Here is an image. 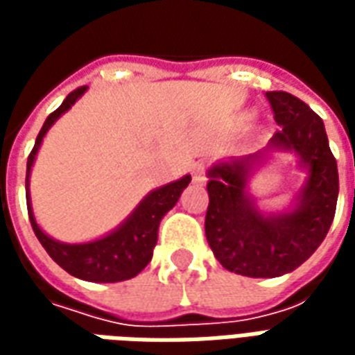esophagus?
Wrapping results in <instances>:
<instances>
[{"label": "esophagus", "mask_w": 355, "mask_h": 355, "mask_svg": "<svg viewBox=\"0 0 355 355\" xmlns=\"http://www.w3.org/2000/svg\"><path fill=\"white\" fill-rule=\"evenodd\" d=\"M192 180L196 184H205L207 177H205V167H203V163H196V165H193Z\"/></svg>", "instance_id": "obj_1"}]
</instances>
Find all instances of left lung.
Instances as JSON below:
<instances>
[{"label": "left lung", "mask_w": 355, "mask_h": 355, "mask_svg": "<svg viewBox=\"0 0 355 355\" xmlns=\"http://www.w3.org/2000/svg\"><path fill=\"white\" fill-rule=\"evenodd\" d=\"M266 96L282 129L266 148L207 171L209 247L226 270L247 277H279L308 261L327 236L338 198V169L323 119L295 94ZM275 151L297 155L306 178L290 207L274 214L258 207L248 180Z\"/></svg>", "instance_id": "1"}]
</instances>
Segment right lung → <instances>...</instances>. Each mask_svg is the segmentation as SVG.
Masks as SVG:
<instances>
[{
    "mask_svg": "<svg viewBox=\"0 0 355 355\" xmlns=\"http://www.w3.org/2000/svg\"><path fill=\"white\" fill-rule=\"evenodd\" d=\"M85 91L87 87H80L68 94L64 102L45 119L42 131L35 139L34 150L26 163L28 215H30L34 234L40 239L43 249L49 253L51 259L57 262L58 266L64 268L68 274L80 277L83 282L93 283L125 282V279H131L140 274L148 266V262L152 261L162 218L177 205L180 193L190 184L192 177L184 175L175 182L159 186L146 193L139 205L132 209L131 215L102 238L85 241V243H64V241H58V239L47 236L40 228V224L35 223L32 198H30V175H32V167H34L37 150L42 146L43 137L47 135L53 125L57 123L58 117L66 114L78 102V98L83 96Z\"/></svg>",
    "mask_w": 355,
    "mask_h": 355,
    "instance_id": "right-lung-1",
    "label": "right lung"
}]
</instances>
